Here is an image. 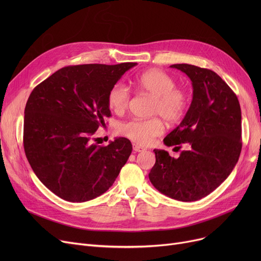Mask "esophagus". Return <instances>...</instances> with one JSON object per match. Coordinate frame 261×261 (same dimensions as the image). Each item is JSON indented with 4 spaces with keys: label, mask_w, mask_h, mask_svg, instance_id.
Segmentation results:
<instances>
[{
    "label": "esophagus",
    "mask_w": 261,
    "mask_h": 261,
    "mask_svg": "<svg viewBox=\"0 0 261 261\" xmlns=\"http://www.w3.org/2000/svg\"><path fill=\"white\" fill-rule=\"evenodd\" d=\"M133 151H135V152H143V151H145V148H143V147H141V146H139V145H136V144H133Z\"/></svg>",
    "instance_id": "1"
}]
</instances>
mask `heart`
Instances as JSON below:
<instances>
[{
    "mask_svg": "<svg viewBox=\"0 0 261 261\" xmlns=\"http://www.w3.org/2000/svg\"><path fill=\"white\" fill-rule=\"evenodd\" d=\"M134 84L140 91L153 96L152 115H160L169 123L179 122L184 117L188 107V93L175 86V79L171 75L160 68H151L136 76ZM130 100V89L121 82L115 84L108 93V105L116 114L125 112ZM161 117L130 119L119 126V133L136 144L149 145L164 132Z\"/></svg>",
    "mask_w": 261,
    "mask_h": 261,
    "instance_id": "1",
    "label": "heart"
}]
</instances>
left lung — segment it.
I'll list each match as a JSON object with an SVG mask.
<instances>
[{"instance_id":"8db88e82","label":"left lung","mask_w":261,"mask_h":261,"mask_svg":"<svg viewBox=\"0 0 261 261\" xmlns=\"http://www.w3.org/2000/svg\"><path fill=\"white\" fill-rule=\"evenodd\" d=\"M193 82V101L182 122L165 139L166 146L188 144L177 159L154 149L155 164L149 172L152 185L169 198L197 201L210 195L230 174L238 162L241 109L236 94L208 68L172 64Z\"/></svg>"}]
</instances>
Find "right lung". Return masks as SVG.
<instances>
[{"label":"right lung","mask_w":261,"mask_h":261,"mask_svg":"<svg viewBox=\"0 0 261 261\" xmlns=\"http://www.w3.org/2000/svg\"><path fill=\"white\" fill-rule=\"evenodd\" d=\"M136 64L65 66L31 93L24 111V151L38 179L61 199L86 202L102 195L128 161V139L103 146L94 143V134L111 116L110 89Z\"/></svg>","instance_id":"add662e5"}]
</instances>
